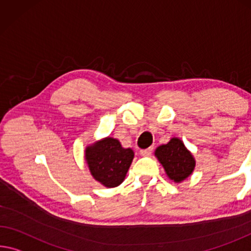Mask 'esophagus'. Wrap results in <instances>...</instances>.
Returning <instances> with one entry per match:
<instances>
[{
    "mask_svg": "<svg viewBox=\"0 0 251 251\" xmlns=\"http://www.w3.org/2000/svg\"><path fill=\"white\" fill-rule=\"evenodd\" d=\"M153 152V147H149V149H145V150H141L140 151V154L142 156H150L151 154Z\"/></svg>",
    "mask_w": 251,
    "mask_h": 251,
    "instance_id": "esophagus-1",
    "label": "esophagus"
}]
</instances>
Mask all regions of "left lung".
Instances as JSON below:
<instances>
[{
	"label": "left lung",
	"instance_id": "8db88e82",
	"mask_svg": "<svg viewBox=\"0 0 251 251\" xmlns=\"http://www.w3.org/2000/svg\"><path fill=\"white\" fill-rule=\"evenodd\" d=\"M155 156L164 168L168 176L174 182H181L193 172L196 161L183 142L174 137L168 144L158 146Z\"/></svg>",
	"mask_w": 251,
	"mask_h": 251
}]
</instances>
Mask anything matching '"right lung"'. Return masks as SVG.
Segmentation results:
<instances>
[{"mask_svg": "<svg viewBox=\"0 0 251 251\" xmlns=\"http://www.w3.org/2000/svg\"><path fill=\"white\" fill-rule=\"evenodd\" d=\"M85 157L95 180L107 188H115L124 181L134 152L123 149L116 138L107 137L87 147Z\"/></svg>", "mask_w": 251, "mask_h": 251, "instance_id": "right-lung-1", "label": "right lung"}]
</instances>
